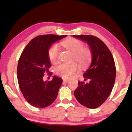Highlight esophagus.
I'll use <instances>...</instances> for the list:
<instances>
[{
  "label": "esophagus",
  "instance_id": "esophagus-1",
  "mask_svg": "<svg viewBox=\"0 0 132 132\" xmlns=\"http://www.w3.org/2000/svg\"><path fill=\"white\" fill-rule=\"evenodd\" d=\"M63 81L64 82H68L69 81V79H63Z\"/></svg>",
  "mask_w": 132,
  "mask_h": 132
}]
</instances>
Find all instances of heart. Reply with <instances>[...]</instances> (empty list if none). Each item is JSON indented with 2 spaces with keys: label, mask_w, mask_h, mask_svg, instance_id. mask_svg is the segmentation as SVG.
<instances>
[{
  "label": "heart",
  "mask_w": 132,
  "mask_h": 132,
  "mask_svg": "<svg viewBox=\"0 0 132 132\" xmlns=\"http://www.w3.org/2000/svg\"><path fill=\"white\" fill-rule=\"evenodd\" d=\"M61 45L66 49L73 53V59L76 61L82 68L89 66L92 60L91 51L87 48H83V43L78 39L69 38L62 41ZM60 48L57 44H54L48 50V57L52 63H56L58 61ZM79 71L77 63H62L54 69L56 75L64 78H69Z\"/></svg>",
  "instance_id": "b5f03b06"
}]
</instances>
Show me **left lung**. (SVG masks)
Listing matches in <instances>:
<instances>
[{
  "mask_svg": "<svg viewBox=\"0 0 132 132\" xmlns=\"http://www.w3.org/2000/svg\"><path fill=\"white\" fill-rule=\"evenodd\" d=\"M87 43L92 53L91 63L83 75L84 81L78 82L74 92L77 101L89 109L102 105L109 96L115 83L116 69L109 48L98 38L92 35H72Z\"/></svg>",
  "mask_w": 132,
  "mask_h": 132,
  "instance_id": "obj_1",
  "label": "left lung"
}]
</instances>
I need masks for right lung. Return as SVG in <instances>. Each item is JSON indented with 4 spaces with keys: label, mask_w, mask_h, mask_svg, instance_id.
<instances>
[{
    "label": "right lung",
    "mask_w": 132,
    "mask_h": 132,
    "mask_svg": "<svg viewBox=\"0 0 132 132\" xmlns=\"http://www.w3.org/2000/svg\"><path fill=\"white\" fill-rule=\"evenodd\" d=\"M66 36H38L23 51L18 63L17 79L23 95L31 105L45 108L56 98L62 78L53 76L52 81H44L43 76L45 72H49L51 66L48 57L50 48Z\"/></svg>",
    "instance_id": "1"
}]
</instances>
